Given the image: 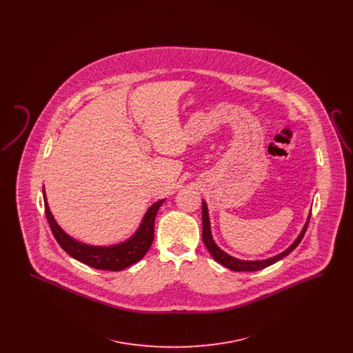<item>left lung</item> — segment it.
<instances>
[{
  "mask_svg": "<svg viewBox=\"0 0 353 353\" xmlns=\"http://www.w3.org/2000/svg\"><path fill=\"white\" fill-rule=\"evenodd\" d=\"M308 222H310V216H308V219H307L301 234L298 235V238L294 241V243L288 249H285V252H281V254H278L272 258H269V259H263V261H241V259H236L234 256L226 254L223 250H221L219 246L216 245V242L212 236V232H210V221H209V213H208V205H206V202L202 201V241H203L208 252H210V255L219 263L229 270H233V271H258V270L265 269L270 265H274L275 262L283 259L301 243L304 233L307 230Z\"/></svg>",
  "mask_w": 353,
  "mask_h": 353,
  "instance_id": "left-lung-1",
  "label": "left lung"
}]
</instances>
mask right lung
<instances>
[{
	"label": "right lung",
	"mask_w": 353,
	"mask_h": 353,
	"mask_svg": "<svg viewBox=\"0 0 353 353\" xmlns=\"http://www.w3.org/2000/svg\"><path fill=\"white\" fill-rule=\"evenodd\" d=\"M43 200H45V213L49 221L51 232L55 236L57 242L61 245V248L74 259L82 262L90 268L110 270V271L124 270L139 262L147 254L153 242L154 219H156L157 210L160 209L163 202L165 201V200H160L152 205L151 208L147 210L136 233L125 242L112 245V246H91L74 239L68 233H65L63 229L57 223L46 201L45 189H43Z\"/></svg>",
	"instance_id": "1"
}]
</instances>
